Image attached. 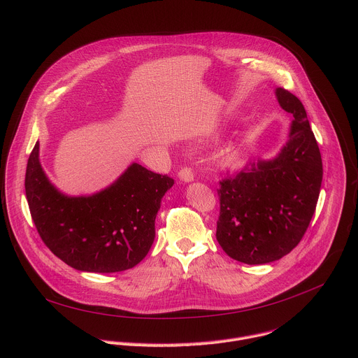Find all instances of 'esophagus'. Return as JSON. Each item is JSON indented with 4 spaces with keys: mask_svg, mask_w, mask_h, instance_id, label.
I'll return each mask as SVG.
<instances>
[{
    "mask_svg": "<svg viewBox=\"0 0 358 358\" xmlns=\"http://www.w3.org/2000/svg\"><path fill=\"white\" fill-rule=\"evenodd\" d=\"M178 178L184 182H191L194 180V171L189 167H182L178 171Z\"/></svg>",
    "mask_w": 358,
    "mask_h": 358,
    "instance_id": "1",
    "label": "esophagus"
}]
</instances>
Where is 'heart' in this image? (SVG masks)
<instances>
[{"label":"heart","instance_id":"obj_1","mask_svg":"<svg viewBox=\"0 0 358 358\" xmlns=\"http://www.w3.org/2000/svg\"><path fill=\"white\" fill-rule=\"evenodd\" d=\"M221 163L225 164V166H232L238 162V152L234 150V148H227L221 152Z\"/></svg>","mask_w":358,"mask_h":358}]
</instances>
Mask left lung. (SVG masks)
Masks as SVG:
<instances>
[{
	"instance_id": "left-lung-1",
	"label": "left lung",
	"mask_w": 358,
	"mask_h": 358,
	"mask_svg": "<svg viewBox=\"0 0 358 358\" xmlns=\"http://www.w3.org/2000/svg\"><path fill=\"white\" fill-rule=\"evenodd\" d=\"M276 97L294 119L279 156L220 181L217 241L228 257L248 265L278 261L297 246L322 187L320 150L301 101L283 87Z\"/></svg>"
}]
</instances>
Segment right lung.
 Instances as JSON below:
<instances>
[{"instance_id":"add662e5","label":"right lung","mask_w":358,"mask_h":358,"mask_svg":"<svg viewBox=\"0 0 358 358\" xmlns=\"http://www.w3.org/2000/svg\"><path fill=\"white\" fill-rule=\"evenodd\" d=\"M169 176L133 163L110 187L89 196H68L46 178L36 141L27 164L25 194L43 243L73 269L115 273L144 259L156 236Z\"/></svg>"}]
</instances>
